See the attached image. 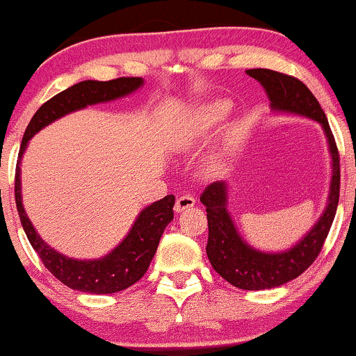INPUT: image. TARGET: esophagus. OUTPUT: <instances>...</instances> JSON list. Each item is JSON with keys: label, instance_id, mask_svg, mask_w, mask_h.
Listing matches in <instances>:
<instances>
[{"label": "esophagus", "instance_id": "esophagus-1", "mask_svg": "<svg viewBox=\"0 0 356 356\" xmlns=\"http://www.w3.org/2000/svg\"><path fill=\"white\" fill-rule=\"evenodd\" d=\"M194 206H196V199H194L193 194H183V196H179L177 199V202H175V211L183 212L186 211V209L194 207Z\"/></svg>", "mask_w": 356, "mask_h": 356}]
</instances>
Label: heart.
I'll use <instances>...</instances> for the list:
<instances>
[{"mask_svg":"<svg viewBox=\"0 0 356 356\" xmlns=\"http://www.w3.org/2000/svg\"><path fill=\"white\" fill-rule=\"evenodd\" d=\"M230 110V104L225 100H216L211 104L204 105L201 110L197 111V124L201 126V129H209L220 123L222 120H225V116Z\"/></svg>","mask_w":356,"mask_h":356,"instance_id":"heart-1","label":"heart"}]
</instances>
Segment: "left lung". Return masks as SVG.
<instances>
[{
    "label": "left lung",
    "mask_w": 356,
    "mask_h": 356,
    "mask_svg": "<svg viewBox=\"0 0 356 356\" xmlns=\"http://www.w3.org/2000/svg\"><path fill=\"white\" fill-rule=\"evenodd\" d=\"M246 72L264 87L272 110L308 116L323 124L332 155V183H330L327 207L308 235L289 251L274 252V254L261 252L252 250L241 240L227 212V186L223 181L211 183L201 194V202L206 206L209 223L206 251L213 269L236 289L266 290L296 279L319 256L337 211L340 157L324 110L303 82L284 72L262 70V67L248 70Z\"/></svg>",
    "instance_id": "8db88e82"
}]
</instances>
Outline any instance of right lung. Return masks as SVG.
I'll list each match as a JSON object with an SVG mask.
<instances>
[{"label":"right lung","mask_w":356,"mask_h":356,"mask_svg":"<svg viewBox=\"0 0 356 356\" xmlns=\"http://www.w3.org/2000/svg\"><path fill=\"white\" fill-rule=\"evenodd\" d=\"M143 86L140 77H118L111 81H82L71 86L70 89L60 92L45 102L37 113L32 116L31 123L24 133L19 159L16 165V178H14V197L22 228L31 241V245L40 257L43 266L56 277L58 280L72 290L87 291V293L106 295L116 293L136 284L149 269L150 261L157 251L160 236L165 227L173 220L175 196L168 194L160 201L150 204L139 213L128 236L116 246L110 254L94 261H77L60 254L47 245L37 235L35 228L26 216L21 201V157L27 147L29 139L38 133L51 121H55L71 111L84 108L87 105L100 104V102L115 100L124 97Z\"/></svg>","instance_id":"add662e5"}]
</instances>
